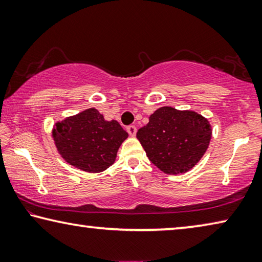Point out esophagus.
<instances>
[{"label": "esophagus", "mask_w": 262, "mask_h": 262, "mask_svg": "<svg viewBox=\"0 0 262 262\" xmlns=\"http://www.w3.org/2000/svg\"><path fill=\"white\" fill-rule=\"evenodd\" d=\"M127 132L130 136H135L136 135V127L135 126H128Z\"/></svg>", "instance_id": "34e87169"}]
</instances>
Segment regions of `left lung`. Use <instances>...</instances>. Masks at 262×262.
<instances>
[{
	"label": "left lung",
	"instance_id": "1",
	"mask_svg": "<svg viewBox=\"0 0 262 262\" xmlns=\"http://www.w3.org/2000/svg\"><path fill=\"white\" fill-rule=\"evenodd\" d=\"M136 138L151 163L163 173L177 175L192 169L205 155L212 127L196 112L165 106L149 116Z\"/></svg>",
	"mask_w": 262,
	"mask_h": 262
}]
</instances>
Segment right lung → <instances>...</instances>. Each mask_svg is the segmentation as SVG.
<instances>
[{
	"label": "right lung",
	"mask_w": 262,
	"mask_h": 262,
	"mask_svg": "<svg viewBox=\"0 0 262 262\" xmlns=\"http://www.w3.org/2000/svg\"><path fill=\"white\" fill-rule=\"evenodd\" d=\"M52 136L66 162L88 173H100L115 162L128 133L118 121H106L95 108L54 124Z\"/></svg>",
	"instance_id": "1"
}]
</instances>
